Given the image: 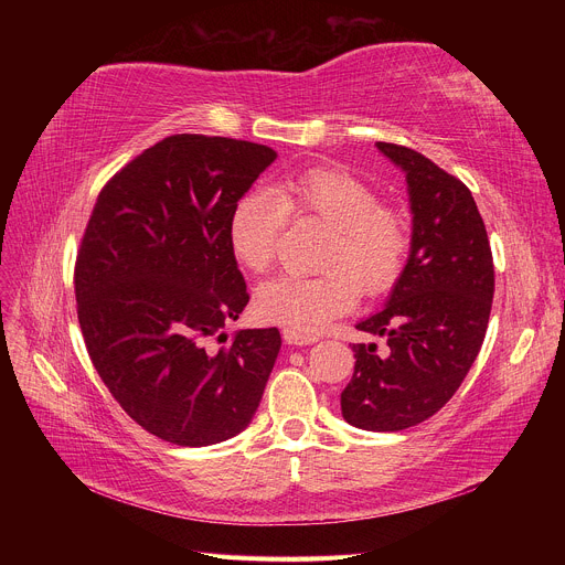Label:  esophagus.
I'll list each match as a JSON object with an SVG mask.
<instances>
[{"mask_svg": "<svg viewBox=\"0 0 565 565\" xmlns=\"http://www.w3.org/2000/svg\"><path fill=\"white\" fill-rule=\"evenodd\" d=\"M281 334H284V341L288 345H311V343H316V337H302V334L292 332V330H284Z\"/></svg>", "mask_w": 565, "mask_h": 565, "instance_id": "1", "label": "esophagus"}]
</instances>
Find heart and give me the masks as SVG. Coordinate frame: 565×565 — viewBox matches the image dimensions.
Listing matches in <instances>:
<instances>
[{"mask_svg":"<svg viewBox=\"0 0 565 565\" xmlns=\"http://www.w3.org/2000/svg\"><path fill=\"white\" fill-rule=\"evenodd\" d=\"M290 217H313L330 226L318 277L279 275L256 290V313L302 337H313L369 298L387 292L409 254V226L396 207L350 171L307 167L286 173L275 190L256 188L235 201L228 247L252 273L267 270Z\"/></svg>","mask_w":565,"mask_h":565,"instance_id":"heart-1","label":"heart"}]
</instances>
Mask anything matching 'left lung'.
<instances>
[{
    "instance_id": "1",
    "label": "left lung",
    "mask_w": 565,
    "mask_h": 565,
    "mask_svg": "<svg viewBox=\"0 0 565 565\" xmlns=\"http://www.w3.org/2000/svg\"><path fill=\"white\" fill-rule=\"evenodd\" d=\"M407 181L409 256L382 311L358 330L387 339L354 343L341 392L343 419L364 430L417 426L449 403L483 345L494 295L492 252L471 192L412 148L377 141Z\"/></svg>"
}]
</instances>
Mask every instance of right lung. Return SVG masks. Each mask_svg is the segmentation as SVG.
<instances>
[{
  "instance_id": "add662e5",
  "label": "right lung",
  "mask_w": 565,
  "mask_h": 565,
  "mask_svg": "<svg viewBox=\"0 0 565 565\" xmlns=\"http://www.w3.org/2000/svg\"><path fill=\"white\" fill-rule=\"evenodd\" d=\"M277 160L270 146L171 135L98 194L75 263L82 337L130 417L178 447L249 426L281 348L277 328L207 348L249 302L228 217Z\"/></svg>"
}]
</instances>
